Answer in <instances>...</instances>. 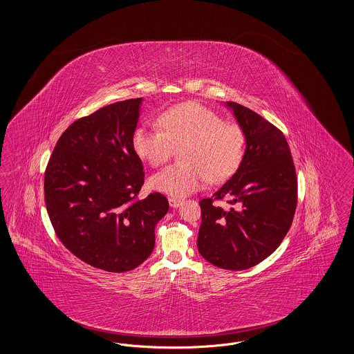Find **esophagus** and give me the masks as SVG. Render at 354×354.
<instances>
[{"mask_svg":"<svg viewBox=\"0 0 354 354\" xmlns=\"http://www.w3.org/2000/svg\"><path fill=\"white\" fill-rule=\"evenodd\" d=\"M169 203L172 208H178L182 204V201L176 199V198H169Z\"/></svg>","mask_w":354,"mask_h":354,"instance_id":"esophagus-1","label":"esophagus"}]
</instances>
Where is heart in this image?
<instances>
[{"mask_svg":"<svg viewBox=\"0 0 354 354\" xmlns=\"http://www.w3.org/2000/svg\"><path fill=\"white\" fill-rule=\"evenodd\" d=\"M158 129L138 126L131 136L135 155L152 167L166 163L176 149L183 162L174 163L150 179L152 189L171 198H185L205 179L221 182L239 167L245 138L241 127L224 122L199 102H183L165 110Z\"/></svg>","mask_w":354,"mask_h":354,"instance_id":"heart-1","label":"heart"}]
</instances>
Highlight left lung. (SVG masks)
<instances>
[{"label":"left lung","instance_id":"8db88e82","mask_svg":"<svg viewBox=\"0 0 354 354\" xmlns=\"http://www.w3.org/2000/svg\"><path fill=\"white\" fill-rule=\"evenodd\" d=\"M245 138V151L232 178L199 202L198 250L223 270L254 267L281 244L297 205V178L284 134L252 110L225 103ZM229 199L221 209L214 200Z\"/></svg>","mask_w":354,"mask_h":354}]
</instances>
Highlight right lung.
Returning a JSON list of instances; mask_svg holds the SVG:
<instances>
[{
	"instance_id": "1",
	"label": "right lung",
	"mask_w": 354,
	"mask_h": 354,
	"mask_svg": "<svg viewBox=\"0 0 354 354\" xmlns=\"http://www.w3.org/2000/svg\"><path fill=\"white\" fill-rule=\"evenodd\" d=\"M142 102L111 103L71 123L45 171V203L58 239L80 260L106 272L140 266L169 211L159 192L138 199L145 172L131 136Z\"/></svg>"
}]
</instances>
